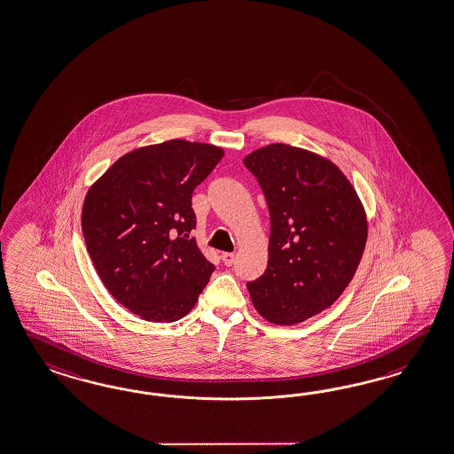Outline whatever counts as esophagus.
<instances>
[{"instance_id": "esophagus-1", "label": "esophagus", "mask_w": 454, "mask_h": 454, "mask_svg": "<svg viewBox=\"0 0 454 454\" xmlns=\"http://www.w3.org/2000/svg\"><path fill=\"white\" fill-rule=\"evenodd\" d=\"M221 258L225 267H231L233 263V260H235V254H232V252H225V254H222Z\"/></svg>"}]
</instances>
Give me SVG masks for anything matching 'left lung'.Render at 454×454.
Segmentation results:
<instances>
[{"instance_id": "8db88e82", "label": "left lung", "mask_w": 454, "mask_h": 454, "mask_svg": "<svg viewBox=\"0 0 454 454\" xmlns=\"http://www.w3.org/2000/svg\"><path fill=\"white\" fill-rule=\"evenodd\" d=\"M244 164L270 210L267 270L247 288L270 323H301L348 288L367 242L365 212L348 177L314 153L275 143Z\"/></svg>"}]
</instances>
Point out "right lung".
Returning a JSON list of instances; mask_svg holds the SVG:
<instances>
[{
    "mask_svg": "<svg viewBox=\"0 0 454 454\" xmlns=\"http://www.w3.org/2000/svg\"><path fill=\"white\" fill-rule=\"evenodd\" d=\"M223 150L164 141L121 156L93 184L82 209V232L105 288L131 313L173 323L198 302L215 267L200 254L194 189Z\"/></svg>",
    "mask_w": 454,
    "mask_h": 454,
    "instance_id": "add662e5",
    "label": "right lung"
}]
</instances>
